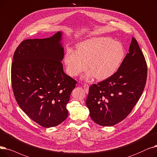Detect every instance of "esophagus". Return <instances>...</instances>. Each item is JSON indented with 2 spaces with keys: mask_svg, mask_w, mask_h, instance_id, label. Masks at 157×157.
I'll use <instances>...</instances> for the list:
<instances>
[{
  "mask_svg": "<svg viewBox=\"0 0 157 157\" xmlns=\"http://www.w3.org/2000/svg\"><path fill=\"white\" fill-rule=\"evenodd\" d=\"M89 85L87 84H85L84 85V90H85L86 93H88V92H89Z\"/></svg>",
  "mask_w": 157,
  "mask_h": 157,
  "instance_id": "obj_1",
  "label": "esophagus"
}]
</instances>
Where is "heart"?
Masks as SVG:
<instances>
[{"instance_id": "heart-1", "label": "heart", "mask_w": 157, "mask_h": 157, "mask_svg": "<svg viewBox=\"0 0 157 157\" xmlns=\"http://www.w3.org/2000/svg\"><path fill=\"white\" fill-rule=\"evenodd\" d=\"M124 56L125 50L121 43L109 37H95L79 43L77 50L67 49L64 61L67 72L71 77L86 70L89 63L91 70L86 78L96 76L104 80L116 73Z\"/></svg>"}]
</instances>
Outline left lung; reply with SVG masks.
Here are the masks:
<instances>
[{
  "label": "left lung",
  "mask_w": 157,
  "mask_h": 157,
  "mask_svg": "<svg viewBox=\"0 0 157 157\" xmlns=\"http://www.w3.org/2000/svg\"><path fill=\"white\" fill-rule=\"evenodd\" d=\"M128 52L115 74L89 89L86 105L91 119L101 126H113L123 121L143 93L147 67L134 38Z\"/></svg>",
  "instance_id": "8db88e82"
}]
</instances>
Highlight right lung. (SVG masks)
Listing matches in <instances>:
<instances>
[{
	"instance_id": "add662e5",
	"label": "right lung",
	"mask_w": 157,
	"mask_h": 157,
	"mask_svg": "<svg viewBox=\"0 0 157 157\" xmlns=\"http://www.w3.org/2000/svg\"><path fill=\"white\" fill-rule=\"evenodd\" d=\"M62 33L50 38L25 40L14 53L11 84L18 105L44 128L56 126L68 117L66 105L77 82L63 71Z\"/></svg>"
}]
</instances>
